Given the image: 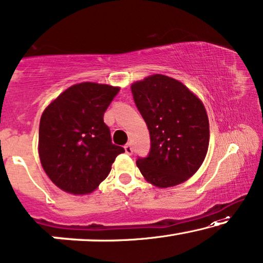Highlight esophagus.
<instances>
[{
	"label": "esophagus",
	"mask_w": 263,
	"mask_h": 263,
	"mask_svg": "<svg viewBox=\"0 0 263 263\" xmlns=\"http://www.w3.org/2000/svg\"><path fill=\"white\" fill-rule=\"evenodd\" d=\"M124 149H125V153L127 154H133V147L130 143H127V145L124 146Z\"/></svg>",
	"instance_id": "esophagus-1"
}]
</instances>
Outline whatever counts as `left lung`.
<instances>
[{
    "label": "left lung",
    "mask_w": 263,
    "mask_h": 263,
    "mask_svg": "<svg viewBox=\"0 0 263 263\" xmlns=\"http://www.w3.org/2000/svg\"><path fill=\"white\" fill-rule=\"evenodd\" d=\"M135 105L149 130L148 156L136 165L159 188L177 185L195 174L207 154L206 109L182 82L156 74L132 85Z\"/></svg>",
    "instance_id": "obj_1"
}]
</instances>
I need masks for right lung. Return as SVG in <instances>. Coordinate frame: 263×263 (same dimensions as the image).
I'll return each mask as SVG.
<instances>
[{
	"mask_svg": "<svg viewBox=\"0 0 263 263\" xmlns=\"http://www.w3.org/2000/svg\"><path fill=\"white\" fill-rule=\"evenodd\" d=\"M120 88L95 82L74 85L42 115L39 158L49 178L70 194L92 193L124 148L111 142L104 112Z\"/></svg>",
	"mask_w": 263,
	"mask_h": 263,
	"instance_id": "obj_1",
	"label": "right lung"
}]
</instances>
